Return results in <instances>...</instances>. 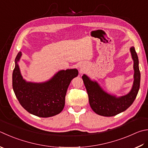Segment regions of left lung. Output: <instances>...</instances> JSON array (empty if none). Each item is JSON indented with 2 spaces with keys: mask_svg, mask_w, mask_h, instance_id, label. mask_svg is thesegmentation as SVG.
I'll return each instance as SVG.
<instances>
[{
  "mask_svg": "<svg viewBox=\"0 0 148 148\" xmlns=\"http://www.w3.org/2000/svg\"><path fill=\"white\" fill-rule=\"evenodd\" d=\"M134 61V82L132 90L126 95L116 98L109 95L100 88L96 82H93L84 75L82 79L88 92L89 102L92 110L99 115L113 116L123 112L134 102L140 88V73L138 68V58L134 47L130 48Z\"/></svg>",
  "mask_w": 148,
  "mask_h": 148,
  "instance_id": "8db88e82",
  "label": "left lung"
}]
</instances>
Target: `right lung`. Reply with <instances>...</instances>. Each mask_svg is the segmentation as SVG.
I'll return each instance as SVG.
<instances>
[{
    "instance_id": "1",
    "label": "right lung",
    "mask_w": 148,
    "mask_h": 148,
    "mask_svg": "<svg viewBox=\"0 0 148 148\" xmlns=\"http://www.w3.org/2000/svg\"><path fill=\"white\" fill-rule=\"evenodd\" d=\"M21 55L19 52L15 58L12 76L13 89L19 103L27 112L39 117H50L60 113L64 107L67 90L71 80L78 75V70L60 71L46 82H26L17 64Z\"/></svg>"
}]
</instances>
